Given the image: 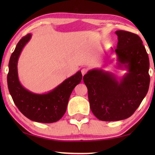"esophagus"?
I'll return each mask as SVG.
<instances>
[{
    "instance_id": "1",
    "label": "esophagus",
    "mask_w": 155,
    "mask_h": 155,
    "mask_svg": "<svg viewBox=\"0 0 155 155\" xmlns=\"http://www.w3.org/2000/svg\"><path fill=\"white\" fill-rule=\"evenodd\" d=\"M87 68H82L81 70V73H82V75H85V74L87 73Z\"/></svg>"
}]
</instances>
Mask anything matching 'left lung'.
<instances>
[{
    "mask_svg": "<svg viewBox=\"0 0 155 155\" xmlns=\"http://www.w3.org/2000/svg\"><path fill=\"white\" fill-rule=\"evenodd\" d=\"M115 33L117 48H111V54L116 55L118 68L126 73L118 78L111 72L94 68L83 77L90 109L104 121L124 120L133 115L147 94L150 81L149 57L139 36L123 30Z\"/></svg>",
    "mask_w": 155,
    "mask_h": 155,
    "instance_id": "left-lung-1",
    "label": "left lung"
}]
</instances>
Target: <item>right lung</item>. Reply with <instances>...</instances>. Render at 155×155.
Masks as SVG:
<instances>
[{
	"instance_id": "right-lung-1",
	"label": "right lung",
	"mask_w": 155,
	"mask_h": 155,
	"mask_svg": "<svg viewBox=\"0 0 155 155\" xmlns=\"http://www.w3.org/2000/svg\"><path fill=\"white\" fill-rule=\"evenodd\" d=\"M31 34L23 37L10 56L7 80L10 94L15 104L23 115L33 121L50 124L58 121L64 115L72 92L81 82V71H78L49 92L37 94L25 88L18 78V63Z\"/></svg>"
}]
</instances>
